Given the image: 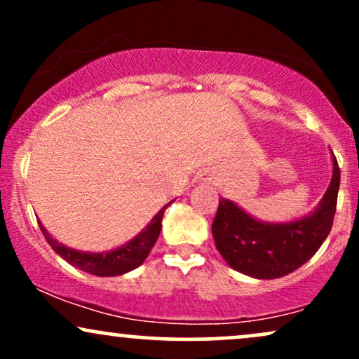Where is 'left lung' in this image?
<instances>
[{"label": "left lung", "mask_w": 359, "mask_h": 359, "mask_svg": "<svg viewBox=\"0 0 359 359\" xmlns=\"http://www.w3.org/2000/svg\"><path fill=\"white\" fill-rule=\"evenodd\" d=\"M341 172L332 155V179L317 208L288 222L259 221L233 201L219 199L212 222L216 248L231 269L253 278H280L300 269L332 228Z\"/></svg>", "instance_id": "8db88e82"}]
</instances>
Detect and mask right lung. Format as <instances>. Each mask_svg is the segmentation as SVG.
<instances>
[{
	"label": "right lung",
	"mask_w": 359,
	"mask_h": 359,
	"mask_svg": "<svg viewBox=\"0 0 359 359\" xmlns=\"http://www.w3.org/2000/svg\"><path fill=\"white\" fill-rule=\"evenodd\" d=\"M172 203H168L160 209L158 212L151 217L150 224L147 226L143 231H140L137 236L131 238L125 245L118 246V248L109 251H81L69 248V246L62 245L57 240H53L50 233L45 229L42 222H39L40 229H42L45 240L52 246V250L64 258L65 262L71 263L72 266L82 271H88L90 275H97V277H118V275L128 273V271L138 269L143 262H145L150 250L158 240L160 229H162V217L165 209Z\"/></svg>",
	"instance_id": "right-lung-1"
}]
</instances>
